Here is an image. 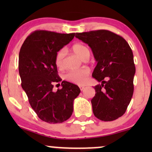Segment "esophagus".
Masks as SVG:
<instances>
[{
    "instance_id": "1",
    "label": "esophagus",
    "mask_w": 152,
    "mask_h": 152,
    "mask_svg": "<svg viewBox=\"0 0 152 152\" xmlns=\"http://www.w3.org/2000/svg\"><path fill=\"white\" fill-rule=\"evenodd\" d=\"M80 88L81 91H83V90H84V86H80Z\"/></svg>"
}]
</instances>
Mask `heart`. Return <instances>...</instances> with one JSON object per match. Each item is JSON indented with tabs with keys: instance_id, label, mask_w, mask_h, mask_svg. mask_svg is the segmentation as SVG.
Segmentation results:
<instances>
[{
	"instance_id": "1",
	"label": "heart",
	"mask_w": 152,
	"mask_h": 152,
	"mask_svg": "<svg viewBox=\"0 0 152 152\" xmlns=\"http://www.w3.org/2000/svg\"><path fill=\"white\" fill-rule=\"evenodd\" d=\"M71 50L83 61L88 59L90 56V51L88 48L84 45L80 44V43L74 44L72 46ZM64 57H65V50L63 49L60 50L56 53L55 63L57 68H62L64 67ZM89 72L90 71H89L88 68H83L81 69L74 70V71L68 72L67 73L64 75V78L68 82L82 86V85L86 84L87 77L88 76Z\"/></svg>"
}]
</instances>
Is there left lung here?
<instances>
[{"label":"left lung","instance_id":"left-lung-1","mask_svg":"<svg viewBox=\"0 0 152 152\" xmlns=\"http://www.w3.org/2000/svg\"><path fill=\"white\" fill-rule=\"evenodd\" d=\"M75 37L92 50L97 61L92 76L102 82L94 87L93 114L102 121L118 119L125 113L134 93L136 68L129 45L122 37L105 30L76 33Z\"/></svg>","mask_w":152,"mask_h":152}]
</instances>
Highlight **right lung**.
Masks as SVG:
<instances>
[{
    "label": "right lung",
    "mask_w": 152,
    "mask_h": 152,
    "mask_svg": "<svg viewBox=\"0 0 152 152\" xmlns=\"http://www.w3.org/2000/svg\"><path fill=\"white\" fill-rule=\"evenodd\" d=\"M75 35L34 31L27 37L19 52L18 71L22 88L38 117L50 124L61 123L71 116L74 99L80 93L77 85L66 81L61 82V89L53 91L54 83L61 82L55 63L56 53Z\"/></svg>",
    "instance_id": "right-lung-1"
}]
</instances>
